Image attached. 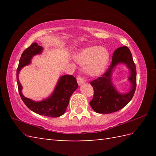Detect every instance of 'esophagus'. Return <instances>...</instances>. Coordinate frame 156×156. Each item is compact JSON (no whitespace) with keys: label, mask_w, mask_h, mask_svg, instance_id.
Listing matches in <instances>:
<instances>
[{"label":"esophagus","mask_w":156,"mask_h":156,"mask_svg":"<svg viewBox=\"0 0 156 156\" xmlns=\"http://www.w3.org/2000/svg\"><path fill=\"white\" fill-rule=\"evenodd\" d=\"M86 82V80H85V79L82 77V76H77V82H78V84H79V85H81V84H82L83 83H84V82Z\"/></svg>","instance_id":"esophagus-1"}]
</instances>
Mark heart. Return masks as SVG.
<instances>
[{
	"label": "heart",
	"instance_id": "b5f03b06",
	"mask_svg": "<svg viewBox=\"0 0 156 156\" xmlns=\"http://www.w3.org/2000/svg\"><path fill=\"white\" fill-rule=\"evenodd\" d=\"M76 62L87 65L86 72L90 76H98L103 74L109 61V53L105 48L90 46L81 49L75 56Z\"/></svg>",
	"mask_w": 156,
	"mask_h": 156
}]
</instances>
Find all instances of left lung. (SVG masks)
Here are the masks:
<instances>
[{"instance_id": "1", "label": "left lung", "mask_w": 156, "mask_h": 156, "mask_svg": "<svg viewBox=\"0 0 156 156\" xmlns=\"http://www.w3.org/2000/svg\"><path fill=\"white\" fill-rule=\"evenodd\" d=\"M123 62L130 69L129 91L122 94L118 92L112 82V72L115 66ZM94 89L93 98L90 102L92 109L97 113L108 114L117 112L127 105L133 98L137 85L136 67L131 53L127 46L120 47L114 51L112 63L101 77L90 82Z\"/></svg>"}]
</instances>
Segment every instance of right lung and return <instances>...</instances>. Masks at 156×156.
<instances>
[{
	"label": "right lung",
	"mask_w": 156,
	"mask_h": 156,
	"mask_svg": "<svg viewBox=\"0 0 156 156\" xmlns=\"http://www.w3.org/2000/svg\"><path fill=\"white\" fill-rule=\"evenodd\" d=\"M43 48L41 46L38 45L37 43H33L23 52L16 69L18 90L22 101L31 111L40 115L58 117L64 114L68 106L69 98L73 92L78 87L76 78L73 76L67 74L61 76L52 94L42 101H34L26 98L22 94L23 87L19 80V72L24 66L30 64L31 59L34 55L41 54Z\"/></svg>",
	"instance_id": "1"
}]
</instances>
